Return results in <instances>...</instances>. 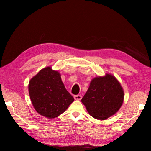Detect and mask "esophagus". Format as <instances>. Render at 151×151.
I'll return each mask as SVG.
<instances>
[{"label":"esophagus","instance_id":"esophagus-1","mask_svg":"<svg viewBox=\"0 0 151 151\" xmlns=\"http://www.w3.org/2000/svg\"><path fill=\"white\" fill-rule=\"evenodd\" d=\"M74 99L76 100H81L82 99V95H77L74 96Z\"/></svg>","mask_w":151,"mask_h":151}]
</instances>
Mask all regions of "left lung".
Wrapping results in <instances>:
<instances>
[{
    "label": "left lung",
    "instance_id": "left-lung-1",
    "mask_svg": "<svg viewBox=\"0 0 151 151\" xmlns=\"http://www.w3.org/2000/svg\"><path fill=\"white\" fill-rule=\"evenodd\" d=\"M124 98V91L120 82L112 74H106L93 78L81 101L91 116L103 120L120 109Z\"/></svg>",
    "mask_w": 151,
    "mask_h": 151
}]
</instances>
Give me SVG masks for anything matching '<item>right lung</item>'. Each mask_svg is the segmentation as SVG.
I'll return each instance as SVG.
<instances>
[{
  "label": "right lung",
  "instance_id": "1",
  "mask_svg": "<svg viewBox=\"0 0 151 151\" xmlns=\"http://www.w3.org/2000/svg\"><path fill=\"white\" fill-rule=\"evenodd\" d=\"M28 89L35 111L50 119L66 111L74 100L64 87L60 73L50 66L41 69L31 78Z\"/></svg>",
  "mask_w": 151,
  "mask_h": 151
}]
</instances>
